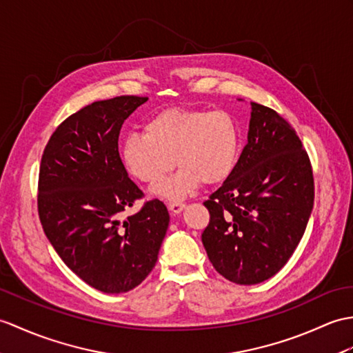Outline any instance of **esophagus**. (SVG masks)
<instances>
[{
	"label": "esophagus",
	"mask_w": 353,
	"mask_h": 353,
	"mask_svg": "<svg viewBox=\"0 0 353 353\" xmlns=\"http://www.w3.org/2000/svg\"><path fill=\"white\" fill-rule=\"evenodd\" d=\"M186 206L183 203H168V209L171 210V214H174V215H179V214H182V210L185 209Z\"/></svg>",
	"instance_id": "obj_1"
}]
</instances>
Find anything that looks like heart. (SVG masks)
<instances>
[{"instance_id": "b5f03b06", "label": "heart", "mask_w": 353, "mask_h": 353, "mask_svg": "<svg viewBox=\"0 0 353 353\" xmlns=\"http://www.w3.org/2000/svg\"><path fill=\"white\" fill-rule=\"evenodd\" d=\"M239 129L223 110H163L145 121L144 134H129L120 157L139 182H161L176 165L177 173L153 190L167 200H182L196 186L216 185L232 174L239 154Z\"/></svg>"}]
</instances>
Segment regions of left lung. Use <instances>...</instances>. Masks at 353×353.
Masks as SVG:
<instances>
[{
  "mask_svg": "<svg viewBox=\"0 0 353 353\" xmlns=\"http://www.w3.org/2000/svg\"><path fill=\"white\" fill-rule=\"evenodd\" d=\"M314 203L308 154L280 114L251 102L248 144L223 186L204 201L201 234L210 263L228 281L274 276L296 250Z\"/></svg>",
  "mask_w": 353,
  "mask_h": 353,
  "instance_id": "left-lung-1",
  "label": "left lung"
}]
</instances>
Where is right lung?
I'll return each mask as SVG.
<instances>
[{
    "instance_id": "1",
    "label": "right lung",
    "mask_w": 353,
    "mask_h": 353,
    "mask_svg": "<svg viewBox=\"0 0 353 353\" xmlns=\"http://www.w3.org/2000/svg\"><path fill=\"white\" fill-rule=\"evenodd\" d=\"M147 101L119 96L84 106L55 129L40 162L43 232L65 266L103 293H125L145 280L170 223L159 200L120 221L143 196L120 159V129Z\"/></svg>"
}]
</instances>
